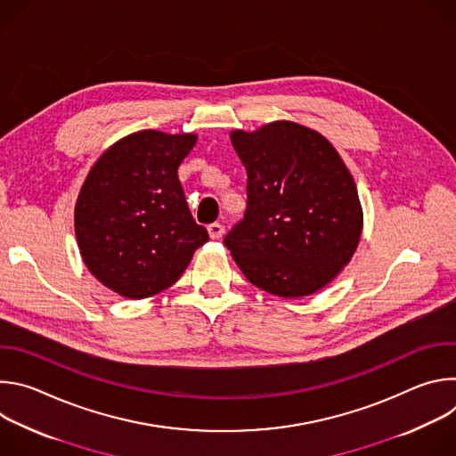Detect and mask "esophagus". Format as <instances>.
Segmentation results:
<instances>
[{"instance_id": "esophagus-1", "label": "esophagus", "mask_w": 456, "mask_h": 456, "mask_svg": "<svg viewBox=\"0 0 456 456\" xmlns=\"http://www.w3.org/2000/svg\"><path fill=\"white\" fill-rule=\"evenodd\" d=\"M208 232H209V236H211L213 240H220V238L224 236V225H222V224H211V225L208 227Z\"/></svg>"}]
</instances>
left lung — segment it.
Returning <instances> with one entry per match:
<instances>
[{
  "label": "left lung",
  "instance_id": "1",
  "mask_svg": "<svg viewBox=\"0 0 456 456\" xmlns=\"http://www.w3.org/2000/svg\"><path fill=\"white\" fill-rule=\"evenodd\" d=\"M247 169V209L224 238L243 276L281 297L329 285L362 231L355 182L321 134L278 120L231 134Z\"/></svg>",
  "mask_w": 456,
  "mask_h": 456
}]
</instances>
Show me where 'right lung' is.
Listing matches in <instances>:
<instances>
[{"mask_svg": "<svg viewBox=\"0 0 456 456\" xmlns=\"http://www.w3.org/2000/svg\"><path fill=\"white\" fill-rule=\"evenodd\" d=\"M197 135L144 129L108 148L76 204V236L88 271L113 292L142 299L171 287L209 240L194 222L178 166Z\"/></svg>", "mask_w": 456, "mask_h": 456, "instance_id": "obj_1", "label": "right lung"}]
</instances>
